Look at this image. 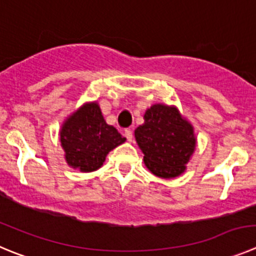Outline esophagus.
Masks as SVG:
<instances>
[{"label":"esophagus","instance_id":"esophagus-1","mask_svg":"<svg viewBox=\"0 0 256 256\" xmlns=\"http://www.w3.org/2000/svg\"><path fill=\"white\" fill-rule=\"evenodd\" d=\"M125 136H126V139H128V142H132V139H134L132 130H131V128H126V130H125Z\"/></svg>","mask_w":256,"mask_h":256}]
</instances>
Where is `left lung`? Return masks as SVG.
Here are the masks:
<instances>
[{
	"instance_id": "left-lung-1",
	"label": "left lung",
	"mask_w": 256,
	"mask_h": 256,
	"mask_svg": "<svg viewBox=\"0 0 256 256\" xmlns=\"http://www.w3.org/2000/svg\"><path fill=\"white\" fill-rule=\"evenodd\" d=\"M135 130V139L144 152L145 166L162 178L183 173L196 146L193 128L174 107L154 104Z\"/></svg>"
}]
</instances>
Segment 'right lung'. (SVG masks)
<instances>
[{"instance_id":"1","label":"right lung","mask_w":256,"mask_h":256,"mask_svg":"<svg viewBox=\"0 0 256 256\" xmlns=\"http://www.w3.org/2000/svg\"><path fill=\"white\" fill-rule=\"evenodd\" d=\"M125 140L114 126L107 125L97 104H86L74 112L60 131L66 162L80 172L101 168L106 155Z\"/></svg>"}]
</instances>
